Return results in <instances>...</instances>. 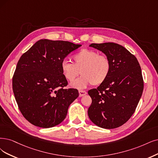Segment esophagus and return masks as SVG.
Returning a JSON list of instances; mask_svg holds the SVG:
<instances>
[{
	"mask_svg": "<svg viewBox=\"0 0 158 158\" xmlns=\"http://www.w3.org/2000/svg\"><path fill=\"white\" fill-rule=\"evenodd\" d=\"M79 94L80 97H82L86 94V92L85 90H79Z\"/></svg>",
	"mask_w": 158,
	"mask_h": 158,
	"instance_id": "34e87169",
	"label": "esophagus"
}]
</instances>
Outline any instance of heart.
Here are the masks:
<instances>
[{
  "instance_id": "b5f03b06",
  "label": "heart",
  "mask_w": 158,
  "mask_h": 158,
  "mask_svg": "<svg viewBox=\"0 0 158 158\" xmlns=\"http://www.w3.org/2000/svg\"><path fill=\"white\" fill-rule=\"evenodd\" d=\"M73 64L64 60L61 62L62 75L68 82H73L80 74L82 76L73 83L77 89H84L92 84L98 86L106 81L111 71V62L105 55L89 49L80 50L73 56Z\"/></svg>"
}]
</instances>
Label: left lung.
<instances>
[{
    "instance_id": "8db88e82",
    "label": "left lung",
    "mask_w": 158,
    "mask_h": 158,
    "mask_svg": "<svg viewBox=\"0 0 158 158\" xmlns=\"http://www.w3.org/2000/svg\"><path fill=\"white\" fill-rule=\"evenodd\" d=\"M111 62V71L104 83L88 92L92 103L88 114L93 123L106 129L121 126L135 112L144 89L141 66L123 46L114 43L92 44Z\"/></svg>"
}]
</instances>
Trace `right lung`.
<instances>
[{"instance_id": "1", "label": "right lung", "mask_w": 158, "mask_h": 158, "mask_svg": "<svg viewBox=\"0 0 158 158\" xmlns=\"http://www.w3.org/2000/svg\"><path fill=\"white\" fill-rule=\"evenodd\" d=\"M81 46L67 41L40 40L20 57L12 78V88L23 116L32 124L48 128L66 118L79 92L65 89L68 81L61 62Z\"/></svg>"}]
</instances>
